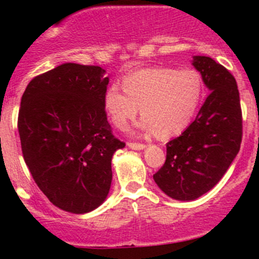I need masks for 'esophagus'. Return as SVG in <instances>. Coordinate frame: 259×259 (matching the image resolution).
Returning <instances> with one entry per match:
<instances>
[{
	"instance_id": "obj_1",
	"label": "esophagus",
	"mask_w": 259,
	"mask_h": 259,
	"mask_svg": "<svg viewBox=\"0 0 259 259\" xmlns=\"http://www.w3.org/2000/svg\"><path fill=\"white\" fill-rule=\"evenodd\" d=\"M127 146L133 150H143V149L146 148V145L144 144H138V143H127Z\"/></svg>"
}]
</instances>
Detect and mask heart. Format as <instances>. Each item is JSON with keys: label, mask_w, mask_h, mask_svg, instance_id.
<instances>
[{"label": "heart", "mask_w": 259, "mask_h": 259, "mask_svg": "<svg viewBox=\"0 0 259 259\" xmlns=\"http://www.w3.org/2000/svg\"><path fill=\"white\" fill-rule=\"evenodd\" d=\"M104 94V110L117 129H125L140 108L139 130L169 138L182 133L194 117L203 96L199 74L193 70L155 66L139 70Z\"/></svg>", "instance_id": "1"}]
</instances>
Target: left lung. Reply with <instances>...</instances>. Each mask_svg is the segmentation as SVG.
<instances>
[{
	"instance_id": "1",
	"label": "left lung",
	"mask_w": 259,
	"mask_h": 259,
	"mask_svg": "<svg viewBox=\"0 0 259 259\" xmlns=\"http://www.w3.org/2000/svg\"><path fill=\"white\" fill-rule=\"evenodd\" d=\"M192 65L209 90L197 119L166 144V160L154 182L176 200H194L222 179L238 154L242 111L233 75L208 56H193Z\"/></svg>"
}]
</instances>
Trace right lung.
<instances>
[{"label":"right lung","instance_id":"obj_1","mask_svg":"<svg viewBox=\"0 0 259 259\" xmlns=\"http://www.w3.org/2000/svg\"><path fill=\"white\" fill-rule=\"evenodd\" d=\"M108 83L100 66L65 62L31 80L21 98L26 165L50 202L69 213H89L105 202L111 159L125 146L104 110Z\"/></svg>","mask_w":259,"mask_h":259}]
</instances>
